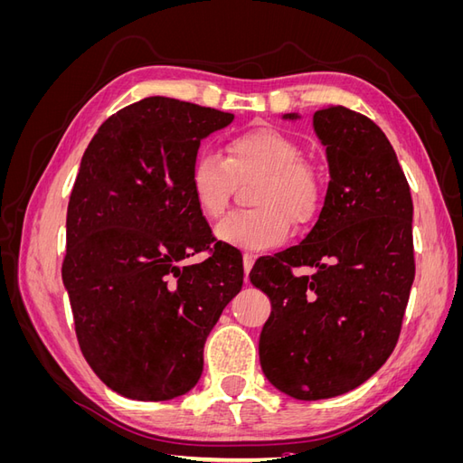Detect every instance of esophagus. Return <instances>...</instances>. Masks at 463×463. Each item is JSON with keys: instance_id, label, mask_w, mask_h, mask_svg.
<instances>
[{"instance_id": "esophagus-1", "label": "esophagus", "mask_w": 463, "mask_h": 463, "mask_svg": "<svg viewBox=\"0 0 463 463\" xmlns=\"http://www.w3.org/2000/svg\"><path fill=\"white\" fill-rule=\"evenodd\" d=\"M253 264H255V257H253V255H249V253H245V255H243V270H245L247 282H249V272H250V269H253Z\"/></svg>"}]
</instances>
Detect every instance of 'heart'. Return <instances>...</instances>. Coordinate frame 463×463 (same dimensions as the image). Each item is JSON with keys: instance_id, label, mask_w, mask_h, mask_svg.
<instances>
[{"instance_id": "1", "label": "heart", "mask_w": 463, "mask_h": 463, "mask_svg": "<svg viewBox=\"0 0 463 463\" xmlns=\"http://www.w3.org/2000/svg\"><path fill=\"white\" fill-rule=\"evenodd\" d=\"M228 156L201 152L191 165V193L206 218H220L235 184L259 179L255 213H233L214 233L218 241L245 250H266L286 241L289 222L307 226L318 214L322 181L305 160L303 146L286 133L259 128L235 135Z\"/></svg>"}]
</instances>
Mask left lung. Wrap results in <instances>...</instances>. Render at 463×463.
I'll use <instances>...</instances> for the list:
<instances>
[{
    "instance_id": "obj_1",
    "label": "left lung",
    "mask_w": 463,
    "mask_h": 463,
    "mask_svg": "<svg viewBox=\"0 0 463 463\" xmlns=\"http://www.w3.org/2000/svg\"><path fill=\"white\" fill-rule=\"evenodd\" d=\"M313 128L330 172L318 220L299 245L249 274L272 305L259 340L262 373L305 402L342 396L384 365L415 278L411 193L386 135L344 106L315 111ZM299 265L316 274L296 277Z\"/></svg>"
}]
</instances>
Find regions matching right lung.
Instances as JSON below:
<instances>
[{"label":"right lung","instance_id":"right-lung-1","mask_svg":"<svg viewBox=\"0 0 463 463\" xmlns=\"http://www.w3.org/2000/svg\"><path fill=\"white\" fill-rule=\"evenodd\" d=\"M232 121L150 96L108 118L82 154L61 278L82 355L125 398L187 394L210 330L241 291V257L226 243L184 264L214 241L191 193V165L203 138Z\"/></svg>","mask_w":463,"mask_h":463}]
</instances>
